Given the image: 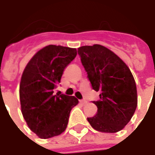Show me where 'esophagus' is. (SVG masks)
I'll list each match as a JSON object with an SVG mask.
<instances>
[{
  "instance_id": "1",
  "label": "esophagus",
  "mask_w": 155,
  "mask_h": 155,
  "mask_svg": "<svg viewBox=\"0 0 155 155\" xmlns=\"http://www.w3.org/2000/svg\"><path fill=\"white\" fill-rule=\"evenodd\" d=\"M80 102H81V104H83V105L87 104V101H85V100H81V101H80Z\"/></svg>"
}]
</instances>
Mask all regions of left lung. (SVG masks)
<instances>
[{
  "mask_svg": "<svg viewBox=\"0 0 155 155\" xmlns=\"http://www.w3.org/2000/svg\"><path fill=\"white\" fill-rule=\"evenodd\" d=\"M92 89L101 91L94 117L87 118L95 130L116 133L130 122L137 107L135 81L126 64L101 45L78 48Z\"/></svg>",
  "mask_w": 155,
  "mask_h": 155,
  "instance_id": "left-lung-1",
  "label": "left lung"
}]
</instances>
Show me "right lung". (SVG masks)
<instances>
[{
  "instance_id": "1",
  "label": "right lung",
  "mask_w": 155,
  "mask_h": 155,
  "mask_svg": "<svg viewBox=\"0 0 155 155\" xmlns=\"http://www.w3.org/2000/svg\"><path fill=\"white\" fill-rule=\"evenodd\" d=\"M77 54L76 49L50 45L29 61L20 84L21 113L31 131L41 139L63 133L72 108L79 103L74 96L54 94L64 68Z\"/></svg>"
}]
</instances>
